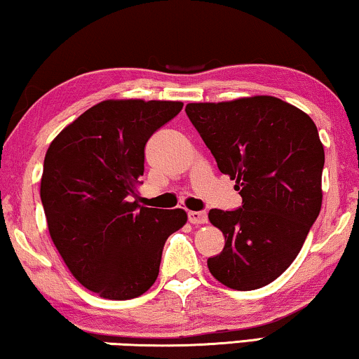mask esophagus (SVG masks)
Here are the masks:
<instances>
[{"mask_svg": "<svg viewBox=\"0 0 359 359\" xmlns=\"http://www.w3.org/2000/svg\"><path fill=\"white\" fill-rule=\"evenodd\" d=\"M188 219L191 224H205L208 222V212L205 210H189Z\"/></svg>", "mask_w": 359, "mask_h": 359, "instance_id": "1", "label": "esophagus"}]
</instances>
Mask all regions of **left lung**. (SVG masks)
<instances>
[{
	"instance_id": "1",
	"label": "left lung",
	"mask_w": 359,
	"mask_h": 359,
	"mask_svg": "<svg viewBox=\"0 0 359 359\" xmlns=\"http://www.w3.org/2000/svg\"><path fill=\"white\" fill-rule=\"evenodd\" d=\"M186 114L243 199L235 210L209 212L225 237L209 271L237 291L266 286L291 266L320 212L325 154L317 127L273 96L191 102Z\"/></svg>"
}]
</instances>
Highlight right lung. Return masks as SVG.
Segmentation results:
<instances>
[{
  "label": "right lung",
  "mask_w": 359,
  "mask_h": 359,
  "mask_svg": "<svg viewBox=\"0 0 359 359\" xmlns=\"http://www.w3.org/2000/svg\"><path fill=\"white\" fill-rule=\"evenodd\" d=\"M183 109L180 101L109 100L67 126L43 160L41 199L48 232L73 276L104 299L149 291L183 209L142 208L135 186L145 144Z\"/></svg>",
  "instance_id": "1"
}]
</instances>
